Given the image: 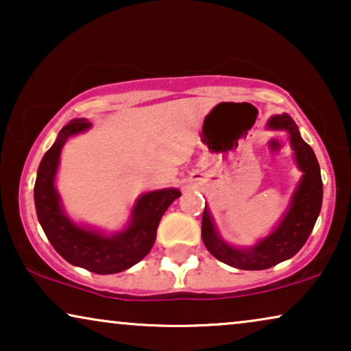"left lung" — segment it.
<instances>
[{
	"label": "left lung",
	"mask_w": 351,
	"mask_h": 351,
	"mask_svg": "<svg viewBox=\"0 0 351 351\" xmlns=\"http://www.w3.org/2000/svg\"><path fill=\"white\" fill-rule=\"evenodd\" d=\"M267 129L289 134L295 165L302 171L289 208L276 227L252 246L238 247L220 237L208 204L203 213L201 238L204 246L217 261L239 270H265L294 257L308 239L323 204V180L318 160L311 147L302 138L294 119L287 113L273 114L267 121Z\"/></svg>",
	"instance_id": "1"
}]
</instances>
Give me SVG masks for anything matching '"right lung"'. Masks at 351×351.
I'll return each mask as SVG.
<instances>
[{
    "mask_svg": "<svg viewBox=\"0 0 351 351\" xmlns=\"http://www.w3.org/2000/svg\"><path fill=\"white\" fill-rule=\"evenodd\" d=\"M89 128L90 123L84 119H73L60 129L38 167L35 208L43 232L66 262L99 275H112L136 265L150 252L162 214L172 201L179 198L180 190L161 189L138 196L128 223L119 232L108 234L102 230L76 223L62 206L56 177L65 142Z\"/></svg>",
    "mask_w": 351,
    "mask_h": 351,
    "instance_id": "obj_1",
    "label": "right lung"
}]
</instances>
